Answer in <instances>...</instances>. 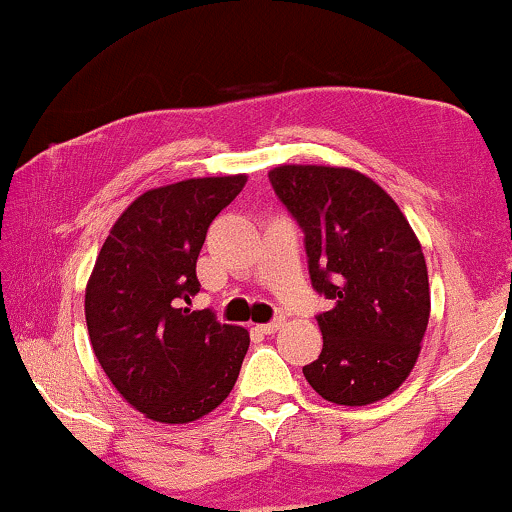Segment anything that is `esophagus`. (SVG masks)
Here are the masks:
<instances>
[{
    "label": "esophagus",
    "instance_id": "esophagus-1",
    "mask_svg": "<svg viewBox=\"0 0 512 512\" xmlns=\"http://www.w3.org/2000/svg\"><path fill=\"white\" fill-rule=\"evenodd\" d=\"M282 325H285V318H282V315H277L275 320H270V323H266V325H258L256 330L263 332V334H273V332L280 330Z\"/></svg>",
    "mask_w": 512,
    "mask_h": 512
}]
</instances>
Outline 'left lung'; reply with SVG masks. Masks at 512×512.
I'll list each match as a JSON object with an SVG mask.
<instances>
[{"label":"left lung","instance_id":"left-lung-1","mask_svg":"<svg viewBox=\"0 0 512 512\" xmlns=\"http://www.w3.org/2000/svg\"><path fill=\"white\" fill-rule=\"evenodd\" d=\"M268 178L304 230L313 289L332 301L315 315L323 351L304 365L308 384L339 406L384 399L413 370L430 320L418 237L394 199L356 170L280 166Z\"/></svg>","mask_w":512,"mask_h":512}]
</instances>
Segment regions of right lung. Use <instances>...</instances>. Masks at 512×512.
Listing matches in <instances>:
<instances>
[{
    "label": "right lung",
    "mask_w": 512,
    "mask_h": 512,
    "mask_svg": "<svg viewBox=\"0 0 512 512\" xmlns=\"http://www.w3.org/2000/svg\"><path fill=\"white\" fill-rule=\"evenodd\" d=\"M246 175L149 189L125 208L99 251L85 292L90 342L118 394L156 422L199 420L227 399L249 332L218 323L199 294L197 258L208 225Z\"/></svg>",
    "instance_id": "right-lung-1"
}]
</instances>
